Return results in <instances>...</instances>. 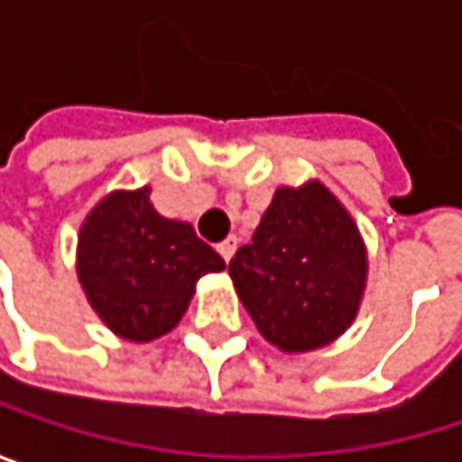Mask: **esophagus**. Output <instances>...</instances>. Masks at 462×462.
I'll list each match as a JSON object with an SVG mask.
<instances>
[{"label":"esophagus","instance_id":"obj_1","mask_svg":"<svg viewBox=\"0 0 462 462\" xmlns=\"http://www.w3.org/2000/svg\"><path fill=\"white\" fill-rule=\"evenodd\" d=\"M217 248H219L222 259H225V262H230L232 256H235V248H237V237H235V235H230V237H227V240H222Z\"/></svg>","mask_w":462,"mask_h":462}]
</instances>
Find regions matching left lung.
<instances>
[{"label":"left lung","instance_id":"8db88e82","mask_svg":"<svg viewBox=\"0 0 462 462\" xmlns=\"http://www.w3.org/2000/svg\"><path fill=\"white\" fill-rule=\"evenodd\" d=\"M230 278L259 334L297 356L331 345L356 321L369 254L342 200L310 179L275 189L251 243L232 256Z\"/></svg>","mask_w":462,"mask_h":462}]
</instances>
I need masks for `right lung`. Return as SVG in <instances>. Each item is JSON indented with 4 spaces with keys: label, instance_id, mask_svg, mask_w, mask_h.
<instances>
[{
    "label": "right lung",
    "instance_id": "obj_1",
    "mask_svg": "<svg viewBox=\"0 0 462 462\" xmlns=\"http://www.w3.org/2000/svg\"><path fill=\"white\" fill-rule=\"evenodd\" d=\"M152 187L104 195L77 235V281L93 313L128 342H152L176 328L206 273L225 259L189 222L165 219Z\"/></svg>",
    "mask_w": 462,
    "mask_h": 462
}]
</instances>
